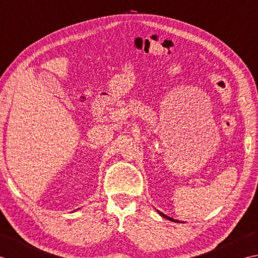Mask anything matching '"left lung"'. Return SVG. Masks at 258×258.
<instances>
[{
	"mask_svg": "<svg viewBox=\"0 0 258 258\" xmlns=\"http://www.w3.org/2000/svg\"><path fill=\"white\" fill-rule=\"evenodd\" d=\"M157 212H158V214L160 215L161 217H164V218H166V219H168V220H171V222H173V223H179V220H177V219H173V218H171V217H169V216H167V215H165L164 213L159 212V210H157Z\"/></svg>",
	"mask_w": 258,
	"mask_h": 258,
	"instance_id": "left-lung-1",
	"label": "left lung"
}]
</instances>
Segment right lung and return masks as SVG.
I'll list each match as a JSON object with an SVG mask.
<instances>
[{
    "mask_svg": "<svg viewBox=\"0 0 258 258\" xmlns=\"http://www.w3.org/2000/svg\"><path fill=\"white\" fill-rule=\"evenodd\" d=\"M78 209H79V208H78Z\"/></svg>",
    "mask_w": 258,
    "mask_h": 258,
    "instance_id": "obj_1",
    "label": "right lung"
}]
</instances>
